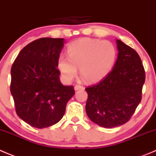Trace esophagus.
Segmentation results:
<instances>
[{"label":"esophagus","mask_w":156,"mask_h":156,"mask_svg":"<svg viewBox=\"0 0 156 156\" xmlns=\"http://www.w3.org/2000/svg\"><path fill=\"white\" fill-rule=\"evenodd\" d=\"M74 89L76 90V91H77V90H80V89H84V87L82 86H80V85H76V86H74Z\"/></svg>","instance_id":"1"}]
</instances>
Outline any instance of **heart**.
Wrapping results in <instances>:
<instances>
[{
    "label": "heart",
    "mask_w": 156,
    "mask_h": 156,
    "mask_svg": "<svg viewBox=\"0 0 156 156\" xmlns=\"http://www.w3.org/2000/svg\"><path fill=\"white\" fill-rule=\"evenodd\" d=\"M68 57L61 55L57 67L65 81L71 82L77 74L89 83H97L107 76L113 68L117 50L113 43L83 38L67 47Z\"/></svg>",
    "instance_id": "b5f03b06"
}]
</instances>
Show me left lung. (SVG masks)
Masks as SVG:
<instances>
[{
    "label": "left lung",
    "mask_w": 156,
    "mask_h": 156,
    "mask_svg": "<svg viewBox=\"0 0 156 156\" xmlns=\"http://www.w3.org/2000/svg\"><path fill=\"white\" fill-rule=\"evenodd\" d=\"M118 57L113 70L100 83L86 88V111L93 122L104 128L129 121L142 98L145 70L134 49L116 40Z\"/></svg>",
    "instance_id": "8db88e82"
}]
</instances>
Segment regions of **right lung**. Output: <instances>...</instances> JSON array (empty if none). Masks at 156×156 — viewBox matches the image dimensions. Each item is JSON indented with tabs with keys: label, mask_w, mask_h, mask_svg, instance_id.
I'll return each mask as SVG.
<instances>
[{
	"label": "right lung",
	"mask_w": 156,
	"mask_h": 156,
	"mask_svg": "<svg viewBox=\"0 0 156 156\" xmlns=\"http://www.w3.org/2000/svg\"><path fill=\"white\" fill-rule=\"evenodd\" d=\"M62 38L43 37L20 51L11 67L10 91L17 115L30 126L47 128L58 122L67 103L75 94L73 86H63L57 61Z\"/></svg>",
	"instance_id": "1"
}]
</instances>
